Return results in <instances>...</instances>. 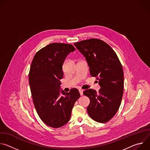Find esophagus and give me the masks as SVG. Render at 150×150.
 Returning <instances> with one entry per match:
<instances>
[{"instance_id": "1", "label": "esophagus", "mask_w": 150, "mask_h": 150, "mask_svg": "<svg viewBox=\"0 0 150 150\" xmlns=\"http://www.w3.org/2000/svg\"><path fill=\"white\" fill-rule=\"evenodd\" d=\"M79 92L81 96H82V95H83V90H82L79 89Z\"/></svg>"}]
</instances>
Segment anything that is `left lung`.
<instances>
[{"mask_svg": "<svg viewBox=\"0 0 150 150\" xmlns=\"http://www.w3.org/2000/svg\"><path fill=\"white\" fill-rule=\"evenodd\" d=\"M74 45L86 59L91 76L98 81L101 88L85 90L90 103L87 112L99 123L109 121L117 113L123 93V71L115 52L104 41L91 38L75 42Z\"/></svg>", "mask_w": 150, "mask_h": 150, "instance_id": "left-lung-1", "label": "left lung"}]
</instances>
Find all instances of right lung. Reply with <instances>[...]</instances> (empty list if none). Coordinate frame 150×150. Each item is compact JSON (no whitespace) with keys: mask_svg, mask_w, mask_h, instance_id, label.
Masks as SVG:
<instances>
[{"mask_svg":"<svg viewBox=\"0 0 150 150\" xmlns=\"http://www.w3.org/2000/svg\"><path fill=\"white\" fill-rule=\"evenodd\" d=\"M75 50L72 45L54 42L38 51L31 62L28 79L33 103L41 120L53 128L69 122L74 104L80 97L75 88L69 93L62 91L60 96L63 64Z\"/></svg>","mask_w":150,"mask_h":150,"instance_id":"right-lung-1","label":"right lung"}]
</instances>
